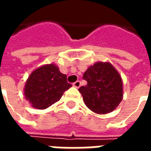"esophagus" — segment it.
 I'll list each match as a JSON object with an SVG mask.
<instances>
[{
	"label": "esophagus",
	"instance_id": "esophagus-1",
	"mask_svg": "<svg viewBox=\"0 0 151 151\" xmlns=\"http://www.w3.org/2000/svg\"><path fill=\"white\" fill-rule=\"evenodd\" d=\"M73 86L74 87H76V88H79L80 86H81V82H79V81H77V82H75L73 84Z\"/></svg>",
	"mask_w": 151,
	"mask_h": 151
}]
</instances>
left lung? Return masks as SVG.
Returning a JSON list of instances; mask_svg holds the SVG:
<instances>
[{
    "label": "left lung",
    "mask_w": 151,
    "mask_h": 151,
    "mask_svg": "<svg viewBox=\"0 0 151 151\" xmlns=\"http://www.w3.org/2000/svg\"><path fill=\"white\" fill-rule=\"evenodd\" d=\"M87 82L78 89L86 107L97 114L114 111L123 99V81L110 62H95L83 74Z\"/></svg>",
    "instance_id": "left-lung-1"
}]
</instances>
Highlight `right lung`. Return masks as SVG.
<instances>
[{"instance_id":"1","label":"right lung","mask_w":151,"mask_h":151,"mask_svg":"<svg viewBox=\"0 0 151 151\" xmlns=\"http://www.w3.org/2000/svg\"><path fill=\"white\" fill-rule=\"evenodd\" d=\"M71 86L67 76L60 72L55 64L43 65L28 77L24 86L25 99L34 108L43 110L59 101Z\"/></svg>"}]
</instances>
